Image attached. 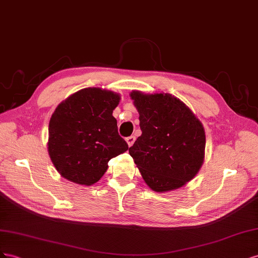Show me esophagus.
Segmentation results:
<instances>
[{
  "mask_svg": "<svg viewBox=\"0 0 258 258\" xmlns=\"http://www.w3.org/2000/svg\"><path fill=\"white\" fill-rule=\"evenodd\" d=\"M135 141H136V137H135V136H130V137L126 138V143H127L128 147L133 146V144L135 143Z\"/></svg>",
  "mask_w": 258,
  "mask_h": 258,
  "instance_id": "1",
  "label": "esophagus"
}]
</instances>
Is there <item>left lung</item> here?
<instances>
[{
    "label": "left lung",
    "instance_id": "obj_1",
    "mask_svg": "<svg viewBox=\"0 0 258 258\" xmlns=\"http://www.w3.org/2000/svg\"><path fill=\"white\" fill-rule=\"evenodd\" d=\"M142 135L128 149L144 180L165 192L192 179L204 160L205 133L191 110L170 94L131 93Z\"/></svg>",
    "mask_w": 258,
    "mask_h": 258
}]
</instances>
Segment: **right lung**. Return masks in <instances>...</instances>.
<instances>
[{
  "label": "right lung",
  "instance_id": "obj_1",
  "mask_svg": "<svg viewBox=\"0 0 258 258\" xmlns=\"http://www.w3.org/2000/svg\"><path fill=\"white\" fill-rule=\"evenodd\" d=\"M119 101L113 92L88 87L56 108L48 125L47 146L62 177L91 186L105 174L110 160L128 149L112 115Z\"/></svg>",
  "mask_w": 258,
  "mask_h": 258
}]
</instances>
